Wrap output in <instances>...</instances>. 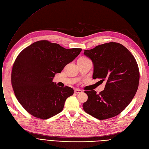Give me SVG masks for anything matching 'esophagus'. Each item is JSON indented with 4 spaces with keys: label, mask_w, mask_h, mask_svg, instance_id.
<instances>
[{
    "label": "esophagus",
    "mask_w": 149,
    "mask_h": 149,
    "mask_svg": "<svg viewBox=\"0 0 149 149\" xmlns=\"http://www.w3.org/2000/svg\"><path fill=\"white\" fill-rule=\"evenodd\" d=\"M82 92V91L81 90H79V89H75L74 90V93L76 94H78V93H81Z\"/></svg>",
    "instance_id": "1"
}]
</instances>
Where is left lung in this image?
I'll use <instances>...</instances> for the list:
<instances>
[{
  "mask_svg": "<svg viewBox=\"0 0 149 149\" xmlns=\"http://www.w3.org/2000/svg\"><path fill=\"white\" fill-rule=\"evenodd\" d=\"M84 54L93 63V78L107 82L99 94L94 90L85 91L88 100L83 103L84 110L99 120L118 115L132 101L138 88L136 59L127 48L116 42L85 50Z\"/></svg>",
  "mask_w": 149,
  "mask_h": 149,
  "instance_id": "obj_1",
  "label": "left lung"
}]
</instances>
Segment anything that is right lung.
Masks as SVG:
<instances>
[{
	"mask_svg": "<svg viewBox=\"0 0 149 149\" xmlns=\"http://www.w3.org/2000/svg\"><path fill=\"white\" fill-rule=\"evenodd\" d=\"M81 50L41 40L20 52L13 64L11 84L17 99L26 111L46 120L63 111L66 99L74 90L67 86L61 88L52 80Z\"/></svg>",
	"mask_w": 149,
	"mask_h": 149,
	"instance_id": "obj_1",
	"label": "right lung"
}]
</instances>
